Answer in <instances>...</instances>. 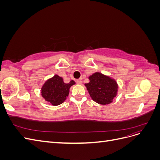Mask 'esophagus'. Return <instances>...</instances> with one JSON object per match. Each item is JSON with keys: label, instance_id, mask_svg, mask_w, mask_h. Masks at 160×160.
Returning a JSON list of instances; mask_svg holds the SVG:
<instances>
[{"label": "esophagus", "instance_id": "1", "mask_svg": "<svg viewBox=\"0 0 160 160\" xmlns=\"http://www.w3.org/2000/svg\"><path fill=\"white\" fill-rule=\"evenodd\" d=\"M77 83L78 84V85H81L82 84V80L81 79H78V80H77Z\"/></svg>", "mask_w": 160, "mask_h": 160}]
</instances>
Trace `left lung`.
<instances>
[{
	"label": "left lung",
	"instance_id": "1",
	"mask_svg": "<svg viewBox=\"0 0 160 160\" xmlns=\"http://www.w3.org/2000/svg\"><path fill=\"white\" fill-rule=\"evenodd\" d=\"M89 82L85 83L89 95L94 101L101 105L113 102L118 95V84L115 79L100 72H95L89 77Z\"/></svg>",
	"mask_w": 160,
	"mask_h": 160
}]
</instances>
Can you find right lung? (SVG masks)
I'll use <instances>...</instances> for the list:
<instances>
[{"mask_svg":"<svg viewBox=\"0 0 160 160\" xmlns=\"http://www.w3.org/2000/svg\"><path fill=\"white\" fill-rule=\"evenodd\" d=\"M75 84L73 80L65 83L63 79L58 75H55L51 78L47 79L41 89L42 98L51 105H61L66 100L69 93V89Z\"/></svg>","mask_w":160,"mask_h":160,"instance_id":"1","label":"right lung"}]
</instances>
